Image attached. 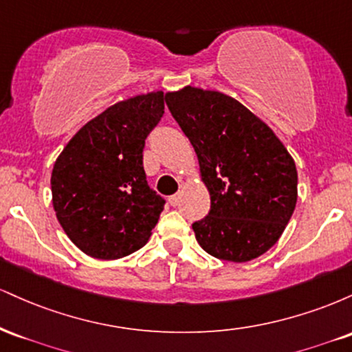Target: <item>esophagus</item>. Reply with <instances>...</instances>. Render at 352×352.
I'll return each instance as SVG.
<instances>
[{"label": "esophagus", "instance_id": "34e87169", "mask_svg": "<svg viewBox=\"0 0 352 352\" xmlns=\"http://www.w3.org/2000/svg\"><path fill=\"white\" fill-rule=\"evenodd\" d=\"M168 201H170L172 207H177V205L180 204V193H175V195H172L170 199H168Z\"/></svg>", "mask_w": 352, "mask_h": 352}]
</instances>
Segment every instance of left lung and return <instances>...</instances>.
<instances>
[{"mask_svg":"<svg viewBox=\"0 0 352 352\" xmlns=\"http://www.w3.org/2000/svg\"><path fill=\"white\" fill-rule=\"evenodd\" d=\"M168 111L199 155L210 190L208 215L192 223L218 260L245 263L281 236L298 199L292 155L243 104L215 91L185 87L165 96Z\"/></svg>","mask_w":352,"mask_h":352,"instance_id":"left-lung-1","label":"left lung"}]
</instances>
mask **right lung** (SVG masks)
<instances>
[{"instance_id":"add662e5","label":"right lung","mask_w":352,"mask_h":352,"mask_svg":"<svg viewBox=\"0 0 352 352\" xmlns=\"http://www.w3.org/2000/svg\"><path fill=\"white\" fill-rule=\"evenodd\" d=\"M164 109L162 91L117 102L84 125L56 160V217L89 256H127L147 243L159 221L165 199L148 187L142 152Z\"/></svg>"}]
</instances>
